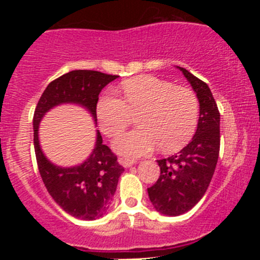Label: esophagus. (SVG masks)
<instances>
[{"label":"esophagus","instance_id":"1","mask_svg":"<svg viewBox=\"0 0 260 260\" xmlns=\"http://www.w3.org/2000/svg\"><path fill=\"white\" fill-rule=\"evenodd\" d=\"M118 162H120L123 168H129V166L134 165L137 161L134 159H128V157H120V159H118Z\"/></svg>","mask_w":260,"mask_h":260}]
</instances>
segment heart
I'll use <instances>...</instances> for the list:
<instances>
[{
  "label": "heart",
  "mask_w": 260,
  "mask_h": 260,
  "mask_svg": "<svg viewBox=\"0 0 260 260\" xmlns=\"http://www.w3.org/2000/svg\"><path fill=\"white\" fill-rule=\"evenodd\" d=\"M122 98L105 92L96 104L101 131L115 137L127 127L131 115L139 128L122 133L113 148L128 157L160 150L171 153L192 138L198 123L199 101L196 92L186 86H175L154 76H139L121 84Z\"/></svg>",
  "instance_id": "b5f03b06"
}]
</instances>
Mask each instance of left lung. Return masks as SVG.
I'll return each mask as SVG.
<instances>
[{
	"label": "left lung",
	"mask_w": 260,
	"mask_h": 260,
	"mask_svg": "<svg viewBox=\"0 0 260 260\" xmlns=\"http://www.w3.org/2000/svg\"><path fill=\"white\" fill-rule=\"evenodd\" d=\"M197 92L199 121L192 140L180 153L157 160L160 176L148 194L154 208L164 215L187 213L207 192L220 151V112L207 83L178 67Z\"/></svg>",
	"instance_id": "left-lung-1"
}]
</instances>
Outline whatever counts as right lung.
<instances>
[{
    "mask_svg": "<svg viewBox=\"0 0 260 260\" xmlns=\"http://www.w3.org/2000/svg\"><path fill=\"white\" fill-rule=\"evenodd\" d=\"M117 77L98 71H72L52 80L35 107L32 118L35 156L45 187L66 213L82 220L99 219L106 213L124 169L117 162L111 149L103 144L99 131L94 150L84 162L73 168L53 165L45 157L39 144V123L50 109L66 103L84 106L96 121L100 91Z\"/></svg>",
    "mask_w": 260,
    "mask_h": 260,
    "instance_id": "obj_1",
    "label": "right lung"
}]
</instances>
